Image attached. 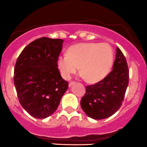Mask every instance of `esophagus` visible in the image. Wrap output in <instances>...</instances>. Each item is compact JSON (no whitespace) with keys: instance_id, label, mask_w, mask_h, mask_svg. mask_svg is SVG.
Wrapping results in <instances>:
<instances>
[{"instance_id":"34e87169","label":"esophagus","mask_w":147,"mask_h":147,"mask_svg":"<svg viewBox=\"0 0 147 147\" xmlns=\"http://www.w3.org/2000/svg\"><path fill=\"white\" fill-rule=\"evenodd\" d=\"M75 84V82H73V81H71V82H69V86H71L73 84Z\"/></svg>"}]
</instances>
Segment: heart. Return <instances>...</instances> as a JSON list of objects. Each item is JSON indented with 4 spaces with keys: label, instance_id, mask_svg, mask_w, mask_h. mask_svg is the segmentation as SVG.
Here are the masks:
<instances>
[{
    "label": "heart",
    "instance_id": "obj_1",
    "mask_svg": "<svg viewBox=\"0 0 147 147\" xmlns=\"http://www.w3.org/2000/svg\"><path fill=\"white\" fill-rule=\"evenodd\" d=\"M113 51L107 43H79L68 49L67 55H60L57 65L65 79H71L79 71L91 83L101 81L110 71Z\"/></svg>",
    "mask_w": 147,
    "mask_h": 147
}]
</instances>
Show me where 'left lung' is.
<instances>
[{
    "instance_id": "8db88e82",
    "label": "left lung",
    "mask_w": 147,
    "mask_h": 147,
    "mask_svg": "<svg viewBox=\"0 0 147 147\" xmlns=\"http://www.w3.org/2000/svg\"><path fill=\"white\" fill-rule=\"evenodd\" d=\"M129 71L125 56L119 47L113 70L102 80L86 86L81 107L88 116L95 120L111 116L122 105L128 84Z\"/></svg>"
}]
</instances>
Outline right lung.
Returning <instances> with one entry per match:
<instances>
[{
    "label": "right lung",
    "mask_w": 147,
    "mask_h": 147,
    "mask_svg": "<svg viewBox=\"0 0 147 147\" xmlns=\"http://www.w3.org/2000/svg\"><path fill=\"white\" fill-rule=\"evenodd\" d=\"M63 40L41 37L24 47L14 67L18 99L36 118H45L58 108L68 83L61 76L57 60Z\"/></svg>",
    "instance_id": "1"
}]
</instances>
